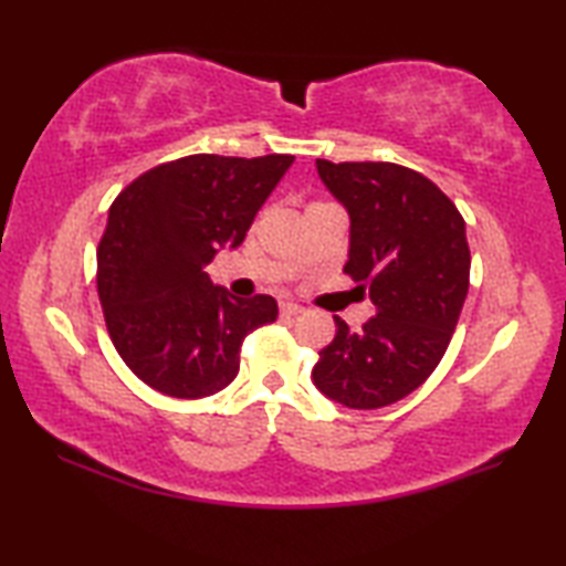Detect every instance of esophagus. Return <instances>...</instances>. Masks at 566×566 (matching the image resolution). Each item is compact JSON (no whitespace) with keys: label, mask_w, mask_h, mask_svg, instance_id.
Here are the masks:
<instances>
[{"label":"esophagus","mask_w":566,"mask_h":566,"mask_svg":"<svg viewBox=\"0 0 566 566\" xmlns=\"http://www.w3.org/2000/svg\"><path fill=\"white\" fill-rule=\"evenodd\" d=\"M304 310L296 302H280V314L282 317H296V314H302Z\"/></svg>","instance_id":"obj_1"}]
</instances>
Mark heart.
<instances>
[{
	"label": "heart",
	"instance_id": "obj_1",
	"mask_svg": "<svg viewBox=\"0 0 566 566\" xmlns=\"http://www.w3.org/2000/svg\"><path fill=\"white\" fill-rule=\"evenodd\" d=\"M314 205H324V202H314Z\"/></svg>",
	"mask_w": 566,
	"mask_h": 566
}]
</instances>
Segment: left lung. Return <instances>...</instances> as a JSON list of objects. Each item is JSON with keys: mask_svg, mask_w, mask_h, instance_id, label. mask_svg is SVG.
<instances>
[{"mask_svg": "<svg viewBox=\"0 0 566 566\" xmlns=\"http://www.w3.org/2000/svg\"><path fill=\"white\" fill-rule=\"evenodd\" d=\"M317 171L349 212L357 290L377 314L359 332L334 317L312 379L349 409H379L411 395L442 361L469 290L464 219L432 179L391 161L317 159Z\"/></svg>", "mask_w": 566, "mask_h": 566, "instance_id": "obj_1", "label": "left lung"}]
</instances>
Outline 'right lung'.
Returning a JSON list of instances; mask_svg holds the SVG:
<instances>
[{"mask_svg":"<svg viewBox=\"0 0 566 566\" xmlns=\"http://www.w3.org/2000/svg\"><path fill=\"white\" fill-rule=\"evenodd\" d=\"M292 155H191L145 171L109 207L97 292L114 349L145 385L202 399L239 371L249 332L276 319L270 294L239 300L205 266L244 242Z\"/></svg>","mask_w":566,"mask_h":566,"instance_id":"obj_1","label":"right lung"}]
</instances>
